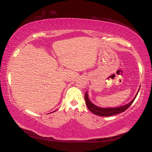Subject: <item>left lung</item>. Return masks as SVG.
<instances>
[{"label":"left lung","mask_w":152,"mask_h":152,"mask_svg":"<svg viewBox=\"0 0 152 152\" xmlns=\"http://www.w3.org/2000/svg\"><path fill=\"white\" fill-rule=\"evenodd\" d=\"M140 91V89L138 90L137 93L135 95L134 99H133L131 102L127 104L121 106V107H109V108H105V107H98V106L95 105L91 101L89 100V98L88 96V94L87 92L85 94V100H86V103L87 105V108L91 111L92 113L99 116H103V117H108V116H111L116 115V114L124 112V111H126L127 108L129 107V106L132 104V103L134 102L135 98H136L138 92Z\"/></svg>","instance_id":"left-lung-1"}]
</instances>
